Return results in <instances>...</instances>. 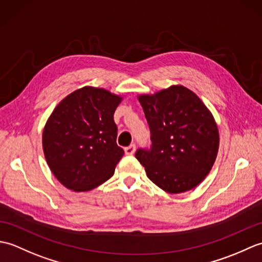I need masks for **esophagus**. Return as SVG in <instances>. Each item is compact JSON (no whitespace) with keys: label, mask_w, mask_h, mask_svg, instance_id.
Wrapping results in <instances>:
<instances>
[{"label":"esophagus","mask_w":262,"mask_h":262,"mask_svg":"<svg viewBox=\"0 0 262 262\" xmlns=\"http://www.w3.org/2000/svg\"><path fill=\"white\" fill-rule=\"evenodd\" d=\"M135 149H136V146L134 145V144H132V145L125 147V154L126 155H133L135 153Z\"/></svg>","instance_id":"1"}]
</instances>
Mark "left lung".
<instances>
[{"label":"left lung","mask_w":262,"mask_h":262,"mask_svg":"<svg viewBox=\"0 0 262 262\" xmlns=\"http://www.w3.org/2000/svg\"><path fill=\"white\" fill-rule=\"evenodd\" d=\"M138 101L152 146L138 148L135 157L148 179L169 193L197 187L213 168L220 146L219 128L209 109L183 85L141 94Z\"/></svg>","instance_id":"obj_1"}]
</instances>
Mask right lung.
<instances>
[{
    "label": "right lung",
    "instance_id": "obj_1",
    "mask_svg": "<svg viewBox=\"0 0 262 262\" xmlns=\"http://www.w3.org/2000/svg\"><path fill=\"white\" fill-rule=\"evenodd\" d=\"M122 98L102 88L72 92L43 127L42 148L49 169L64 187L89 191L114 176L124 149L117 145L116 108Z\"/></svg>",
    "mask_w": 262,
    "mask_h": 262
}]
</instances>
